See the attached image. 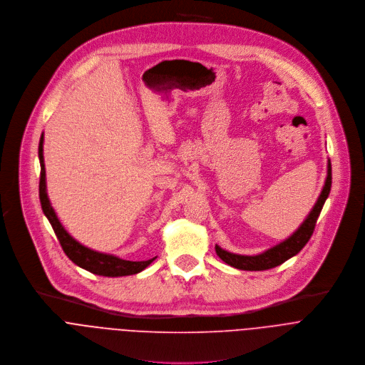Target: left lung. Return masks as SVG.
I'll return each instance as SVG.
<instances>
[{"mask_svg": "<svg viewBox=\"0 0 365 365\" xmlns=\"http://www.w3.org/2000/svg\"><path fill=\"white\" fill-rule=\"evenodd\" d=\"M331 184H332V170H331V161L328 160L327 180L324 184V188H322L315 205L312 207L311 212L308 214L304 223L298 227V230L292 236H289L286 240L280 242L279 245L264 250L263 253L255 255V256L236 255V253L222 249L220 246H215L217 256L220 257L223 262H226L227 264H230L236 269H240V270H267V269L282 264L283 262H286L290 257H294L309 242V239L314 233L318 217L321 214V210L329 195Z\"/></svg>", "mask_w": 365, "mask_h": 365, "instance_id": "8db88e82", "label": "left lung"}]
</instances>
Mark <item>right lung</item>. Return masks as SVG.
Masks as SVG:
<instances>
[{
	"label": "right lung",
	"mask_w": 365,
	"mask_h": 365,
	"mask_svg": "<svg viewBox=\"0 0 365 365\" xmlns=\"http://www.w3.org/2000/svg\"><path fill=\"white\" fill-rule=\"evenodd\" d=\"M43 142H44V133H41L40 143H38V160H40V184H38V194H40V202L44 215L48 218V222L61 245L63 252L66 256L79 267L99 276H108V277H118V276H129L142 272L145 267H148L155 259L142 260V262H130L120 259L115 255L101 253L96 250H92L82 243H79L76 239H73L63 225L60 223L58 217L51 207V202L47 195V187H46V168H44V157H43Z\"/></svg>",
	"instance_id": "obj_1"
}]
</instances>
